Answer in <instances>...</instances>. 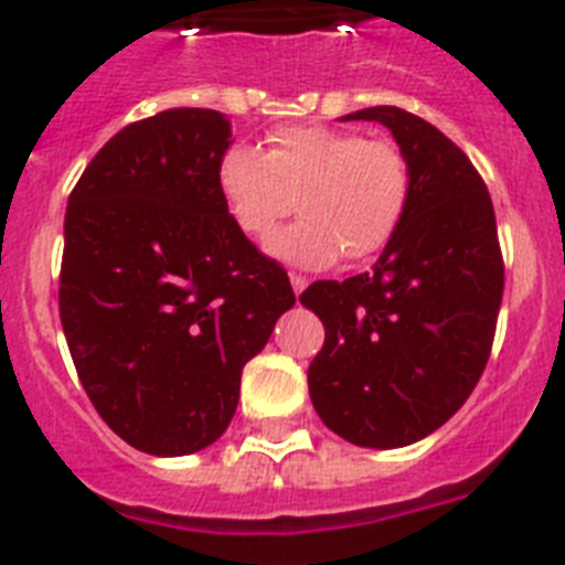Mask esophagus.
I'll list each match as a JSON object with an SVG mask.
<instances>
[{
	"label": "esophagus",
	"instance_id": "esophagus-1",
	"mask_svg": "<svg viewBox=\"0 0 565 565\" xmlns=\"http://www.w3.org/2000/svg\"><path fill=\"white\" fill-rule=\"evenodd\" d=\"M288 279H291L294 294H302V291H306V288H308V277H302V274L291 271V274H288Z\"/></svg>",
	"mask_w": 565,
	"mask_h": 565
}]
</instances>
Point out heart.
Wrapping results in <instances>:
<instances>
[{"instance_id":"1","label":"heart","mask_w":565,"mask_h":565,"mask_svg":"<svg viewBox=\"0 0 565 565\" xmlns=\"http://www.w3.org/2000/svg\"><path fill=\"white\" fill-rule=\"evenodd\" d=\"M413 189L411 158L391 138L291 124L268 135L263 152L232 147L217 163V192L234 226L268 243L282 221H302L271 243L277 257L322 268L376 257L396 234Z\"/></svg>"}]
</instances>
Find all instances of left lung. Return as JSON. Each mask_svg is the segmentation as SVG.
Instances as JSON below:
<instances>
[{
	"label": "left lung",
	"mask_w": 565,
	"mask_h": 565,
	"mask_svg": "<svg viewBox=\"0 0 565 565\" xmlns=\"http://www.w3.org/2000/svg\"><path fill=\"white\" fill-rule=\"evenodd\" d=\"M407 152V212L371 271L308 286L299 302L326 326L308 367L313 411L359 447L393 450L430 436L476 391L495 339L503 254L487 183L418 115L367 107Z\"/></svg>",
	"instance_id": "1"
}]
</instances>
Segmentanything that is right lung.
Wrapping results in <instances>:
<instances>
[{
  "label": "right lung",
  "mask_w": 565,
  "mask_h": 565,
  "mask_svg": "<svg viewBox=\"0 0 565 565\" xmlns=\"http://www.w3.org/2000/svg\"><path fill=\"white\" fill-rule=\"evenodd\" d=\"M228 143L217 109H167L113 135L70 192V356L109 430L149 456H189L226 433L243 367L297 302L286 268L223 206Z\"/></svg>",
  "instance_id": "1"
}]
</instances>
